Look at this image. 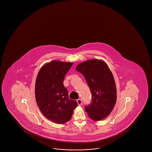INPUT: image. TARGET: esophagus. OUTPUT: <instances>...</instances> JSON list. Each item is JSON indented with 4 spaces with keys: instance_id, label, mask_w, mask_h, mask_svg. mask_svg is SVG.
<instances>
[{
    "instance_id": "esophagus-1",
    "label": "esophagus",
    "mask_w": 152,
    "mask_h": 152,
    "mask_svg": "<svg viewBox=\"0 0 152 152\" xmlns=\"http://www.w3.org/2000/svg\"><path fill=\"white\" fill-rule=\"evenodd\" d=\"M77 103H78V105H79V106H81L82 104V100L81 99H78L77 100Z\"/></svg>"
}]
</instances>
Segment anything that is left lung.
I'll list each match as a JSON object with an SVG mask.
<instances>
[{"label": "left lung", "mask_w": 152, "mask_h": 152, "mask_svg": "<svg viewBox=\"0 0 152 152\" xmlns=\"http://www.w3.org/2000/svg\"><path fill=\"white\" fill-rule=\"evenodd\" d=\"M76 70L84 76L92 94V101L85 106V111L94 121L104 119L112 111L117 99L112 72L105 62L96 59L77 65Z\"/></svg>", "instance_id": "8db88e82"}]
</instances>
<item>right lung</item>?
Here are the masks:
<instances>
[{"label":"right lung","instance_id":"right-lung-1","mask_svg":"<svg viewBox=\"0 0 152 152\" xmlns=\"http://www.w3.org/2000/svg\"><path fill=\"white\" fill-rule=\"evenodd\" d=\"M72 64L53 60L41 68L36 80L37 105L45 118L58 124L68 121L77 106L76 101L69 99L67 90L63 84Z\"/></svg>","mask_w":152,"mask_h":152}]
</instances>
